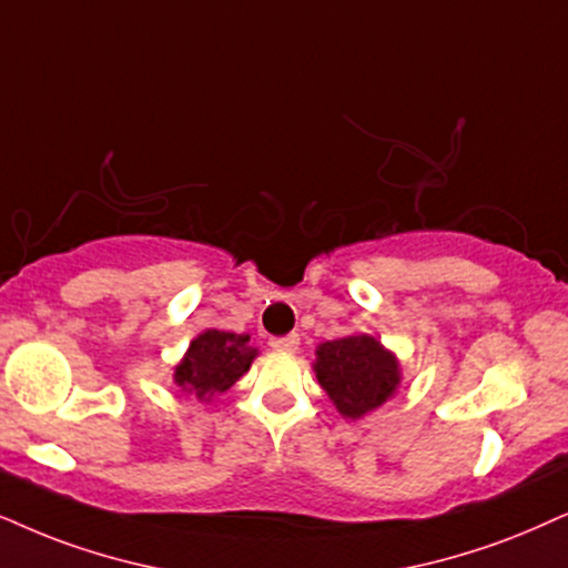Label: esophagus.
<instances>
[{"label":"esophagus","instance_id":"esophagus-1","mask_svg":"<svg viewBox=\"0 0 568 568\" xmlns=\"http://www.w3.org/2000/svg\"><path fill=\"white\" fill-rule=\"evenodd\" d=\"M298 343H301V337L296 333H291L285 337H272L270 346L280 351V354H293V351H298Z\"/></svg>","mask_w":568,"mask_h":568}]
</instances>
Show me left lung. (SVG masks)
Listing matches in <instances>:
<instances>
[{"label": "left lung", "instance_id": "8db88e82", "mask_svg": "<svg viewBox=\"0 0 568 568\" xmlns=\"http://www.w3.org/2000/svg\"><path fill=\"white\" fill-rule=\"evenodd\" d=\"M312 367L337 414L351 422L387 404L404 379L398 356L367 333L320 343Z\"/></svg>", "mask_w": 568, "mask_h": 568}]
</instances>
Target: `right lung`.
Returning a JSON list of instances; mask_svg holds the SVG:
<instances>
[{
  "label": "right lung",
  "instance_id": "add662e5",
  "mask_svg": "<svg viewBox=\"0 0 568 568\" xmlns=\"http://www.w3.org/2000/svg\"><path fill=\"white\" fill-rule=\"evenodd\" d=\"M256 356H260V348L251 346L248 333H227V329L212 327L189 343V351L175 364L172 379L185 396L210 404L246 375Z\"/></svg>",
  "mask_w": 568,
  "mask_h": 568
}]
</instances>
